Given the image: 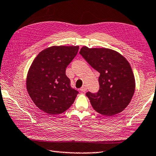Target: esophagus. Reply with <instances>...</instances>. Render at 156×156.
Instances as JSON below:
<instances>
[{
	"label": "esophagus",
	"instance_id": "34e87169",
	"mask_svg": "<svg viewBox=\"0 0 156 156\" xmlns=\"http://www.w3.org/2000/svg\"><path fill=\"white\" fill-rule=\"evenodd\" d=\"M87 90V86L85 85V84H84V85L80 88V90L83 92H85Z\"/></svg>",
	"mask_w": 156,
	"mask_h": 156
}]
</instances>
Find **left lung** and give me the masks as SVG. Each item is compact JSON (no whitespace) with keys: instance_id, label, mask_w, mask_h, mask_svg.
<instances>
[{"instance_id":"obj_1","label":"left lung","mask_w":156,"mask_h":156,"mask_svg":"<svg viewBox=\"0 0 156 156\" xmlns=\"http://www.w3.org/2000/svg\"><path fill=\"white\" fill-rule=\"evenodd\" d=\"M80 54L100 74L98 92L86 93L93 109L107 117L122 112L135 90L134 73L128 61L119 52L108 48L83 46Z\"/></svg>"}]
</instances>
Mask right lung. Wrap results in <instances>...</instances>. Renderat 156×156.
Segmentation results:
<instances>
[{"label":"right lung","mask_w":156,"mask_h":156,"mask_svg":"<svg viewBox=\"0 0 156 156\" xmlns=\"http://www.w3.org/2000/svg\"><path fill=\"white\" fill-rule=\"evenodd\" d=\"M79 46H52L39 54L28 72L27 89L37 107L49 115L67 110L78 91L71 87L66 67L78 52Z\"/></svg>","instance_id":"add662e5"}]
</instances>
